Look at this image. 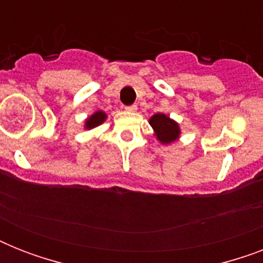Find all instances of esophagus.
Wrapping results in <instances>:
<instances>
[{"mask_svg":"<svg viewBox=\"0 0 263 263\" xmlns=\"http://www.w3.org/2000/svg\"><path fill=\"white\" fill-rule=\"evenodd\" d=\"M138 106L136 105H131V106H125V110L127 111H136Z\"/></svg>","mask_w":263,"mask_h":263,"instance_id":"1","label":"esophagus"}]
</instances>
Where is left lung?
I'll use <instances>...</instances> for the list:
<instances>
[{
	"mask_svg": "<svg viewBox=\"0 0 263 263\" xmlns=\"http://www.w3.org/2000/svg\"><path fill=\"white\" fill-rule=\"evenodd\" d=\"M150 125L156 131L157 138L161 143H172L180 135L179 124L162 113H157L153 116L150 119Z\"/></svg>",
	"mask_w": 263,
	"mask_h": 263,
	"instance_id": "obj_1",
	"label": "left lung"
}]
</instances>
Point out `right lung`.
<instances>
[{"label":"right lung","mask_w":263,"mask_h":263,"mask_svg":"<svg viewBox=\"0 0 263 263\" xmlns=\"http://www.w3.org/2000/svg\"><path fill=\"white\" fill-rule=\"evenodd\" d=\"M105 119H106V115L103 111H95L94 115L86 120V129L98 127L99 124H102L105 121Z\"/></svg>","instance_id":"1"}]
</instances>
